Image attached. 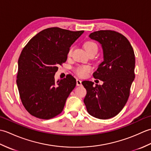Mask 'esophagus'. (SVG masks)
<instances>
[{"label": "esophagus", "instance_id": "esophagus-1", "mask_svg": "<svg viewBox=\"0 0 151 151\" xmlns=\"http://www.w3.org/2000/svg\"><path fill=\"white\" fill-rule=\"evenodd\" d=\"M81 85H82V81H80V80H78V79L76 80V86H80Z\"/></svg>", "mask_w": 151, "mask_h": 151}]
</instances>
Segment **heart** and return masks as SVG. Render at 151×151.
<instances>
[{
    "label": "heart",
    "mask_w": 151,
    "mask_h": 151,
    "mask_svg": "<svg viewBox=\"0 0 151 151\" xmlns=\"http://www.w3.org/2000/svg\"><path fill=\"white\" fill-rule=\"evenodd\" d=\"M84 48H85V50H86V52L88 53L93 50H95L97 52L98 50L97 45L95 43L93 42V41H87V42H86L84 44ZM72 50H73V48H70L69 49L68 52L69 55L71 53ZM90 70H91V67L89 66L81 65L76 67L75 73L80 76H85L87 75V74L90 71Z\"/></svg>",
    "instance_id": "heart-1"
}]
</instances>
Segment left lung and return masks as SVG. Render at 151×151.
<instances>
[{
    "mask_svg": "<svg viewBox=\"0 0 151 151\" xmlns=\"http://www.w3.org/2000/svg\"><path fill=\"white\" fill-rule=\"evenodd\" d=\"M89 37L98 41L103 50L104 61L93 75L104 83L94 86L93 82L83 81L87 91L84 102L89 114L107 119L119 113L129 97L135 78V55L129 41L115 31H96Z\"/></svg>",
    "mask_w": 151,
    "mask_h": 151,
    "instance_id": "obj_1",
    "label": "left lung"
}]
</instances>
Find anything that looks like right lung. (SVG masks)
I'll return each mask as SVG.
<instances>
[{"label": "right lung", "instance_id": "obj_1", "mask_svg": "<svg viewBox=\"0 0 151 151\" xmlns=\"http://www.w3.org/2000/svg\"><path fill=\"white\" fill-rule=\"evenodd\" d=\"M84 32L49 28L23 48L18 60L17 85L22 103L32 115L49 119L63 111L76 81L67 75L56 82L54 75L58 66L66 62L70 46Z\"/></svg>", "mask_w": 151, "mask_h": 151}]
</instances>
